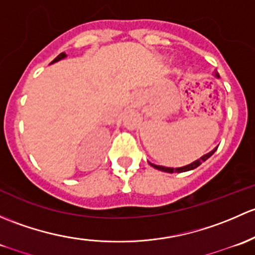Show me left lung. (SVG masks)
<instances>
[{"mask_svg":"<svg viewBox=\"0 0 255 255\" xmlns=\"http://www.w3.org/2000/svg\"><path fill=\"white\" fill-rule=\"evenodd\" d=\"M217 77H219V75H216ZM217 149V147L215 149H212L211 152H209V153L207 154H205V156H203L201 157L200 159H196L195 162H193V163H190V164H188V166H185V167H180V168H168V167H163V166H156V164H153V163H149L151 164L152 167L153 168H156V169H158V170H163V172H167V173H174V172H178V173H182V172H186V170H191V169H195L196 167H199L200 166L201 163H203V162H205L207 158H210V157L212 156V154L215 153V151H216Z\"/></svg>","mask_w":255,"mask_h":255,"instance_id":"8db88e82","label":"left lung"}]
</instances>
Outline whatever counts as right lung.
I'll return each instance as SVG.
<instances>
[{"label": "right lung", "mask_w": 255, "mask_h": 255, "mask_svg": "<svg viewBox=\"0 0 255 255\" xmlns=\"http://www.w3.org/2000/svg\"><path fill=\"white\" fill-rule=\"evenodd\" d=\"M65 56H66V54H65V52H61V54H60V55H59V56H57V57H55V59H54V60H52V61H51V64H52V62H56V61H59V60L64 59V57H65Z\"/></svg>", "instance_id": "obj_1"}]
</instances>
